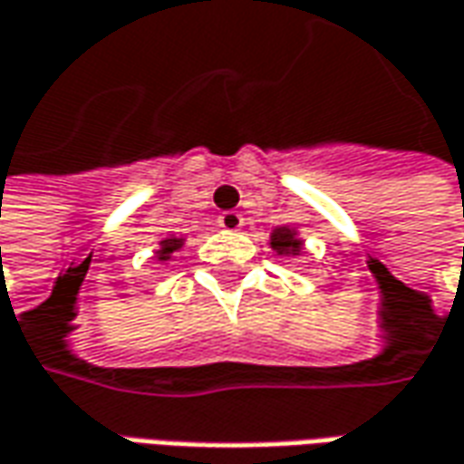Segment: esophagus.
Returning <instances> with one entry per match:
<instances>
[{
  "mask_svg": "<svg viewBox=\"0 0 464 464\" xmlns=\"http://www.w3.org/2000/svg\"><path fill=\"white\" fill-rule=\"evenodd\" d=\"M218 226L226 228V231H238L244 226V216L236 213V210H226V213H220V218H218Z\"/></svg>",
  "mask_w": 464,
  "mask_h": 464,
  "instance_id": "esophagus-1",
  "label": "esophagus"
}]
</instances>
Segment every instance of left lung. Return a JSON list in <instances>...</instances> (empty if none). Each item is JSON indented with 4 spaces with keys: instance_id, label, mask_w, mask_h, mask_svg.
Returning a JSON list of instances; mask_svg holds the SVG:
<instances>
[{
    "instance_id": "obj_1",
    "label": "left lung",
    "mask_w": 464,
    "mask_h": 464,
    "mask_svg": "<svg viewBox=\"0 0 464 464\" xmlns=\"http://www.w3.org/2000/svg\"><path fill=\"white\" fill-rule=\"evenodd\" d=\"M269 244L272 248L277 251V254H300V248H303V241L297 238V233L293 228H287V226H282V228H275L272 233V238H269Z\"/></svg>"
}]
</instances>
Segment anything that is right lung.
Returning a JSON list of instances; mask_svg holds the SVG:
<instances>
[{"label": "right lung", "mask_w": 464, "mask_h": 464, "mask_svg": "<svg viewBox=\"0 0 464 464\" xmlns=\"http://www.w3.org/2000/svg\"><path fill=\"white\" fill-rule=\"evenodd\" d=\"M177 248H182V238H167V241H161V248L156 251V256H159L161 262H167Z\"/></svg>", "instance_id": "1"}]
</instances>
